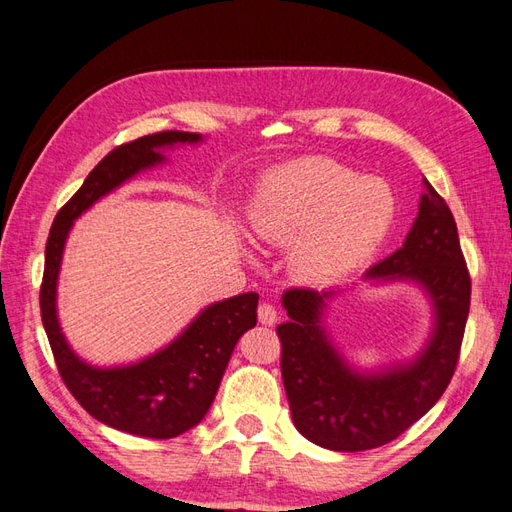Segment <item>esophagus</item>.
<instances>
[{
    "label": "esophagus",
    "instance_id": "esophagus-1",
    "mask_svg": "<svg viewBox=\"0 0 512 512\" xmlns=\"http://www.w3.org/2000/svg\"><path fill=\"white\" fill-rule=\"evenodd\" d=\"M277 318H279V311H277V307H274L272 303H261V305H259V309H257V320H259L261 324L272 326L274 322H277Z\"/></svg>",
    "mask_w": 512,
    "mask_h": 512
}]
</instances>
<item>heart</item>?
Returning <instances> with one entry per match:
<instances>
[{
    "label": "heart",
    "mask_w": 512,
    "mask_h": 512,
    "mask_svg": "<svg viewBox=\"0 0 512 512\" xmlns=\"http://www.w3.org/2000/svg\"><path fill=\"white\" fill-rule=\"evenodd\" d=\"M253 235L290 246L300 281L324 283L365 264L396 220V196L383 179L359 177L331 157H303L272 170L251 205Z\"/></svg>",
    "instance_id": "b5f03b06"
}]
</instances>
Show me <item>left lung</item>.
Listing matches in <instances>:
<instances>
[{
	"label": "left lung",
	"mask_w": 512,
	"mask_h": 512,
	"mask_svg": "<svg viewBox=\"0 0 512 512\" xmlns=\"http://www.w3.org/2000/svg\"><path fill=\"white\" fill-rule=\"evenodd\" d=\"M422 181L426 192L402 248L368 272L372 279L419 281L435 303V335L409 368L376 376L352 372L320 326L329 294L309 287L283 294L290 320L277 326V335L287 402L300 435L322 448L361 452L398 439L435 406L454 376L471 277L448 203L428 179Z\"/></svg>",
	"instance_id": "obj_1"
}]
</instances>
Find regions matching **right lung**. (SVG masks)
Instances as JSON below:
<instances>
[{"instance_id":"1","label":"right lung","mask_w":512,"mask_h":512,"mask_svg":"<svg viewBox=\"0 0 512 512\" xmlns=\"http://www.w3.org/2000/svg\"><path fill=\"white\" fill-rule=\"evenodd\" d=\"M192 131H160L112 149L82 188L60 207L45 246L41 318L64 385L99 422L136 437L173 439L205 417L238 339L257 324L259 294L248 292L207 307L173 344L127 368H90L64 342L56 318V281L73 220L138 170L164 157L160 147L196 142Z\"/></svg>"}]
</instances>
